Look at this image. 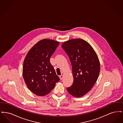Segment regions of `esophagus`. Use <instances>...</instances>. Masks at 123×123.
Returning <instances> with one entry per match:
<instances>
[{"label":"esophagus","instance_id":"34e87169","mask_svg":"<svg viewBox=\"0 0 123 123\" xmlns=\"http://www.w3.org/2000/svg\"><path fill=\"white\" fill-rule=\"evenodd\" d=\"M64 74L62 73V74H61V76H59V77H60V79H61V80H62L63 79V77H64Z\"/></svg>","mask_w":123,"mask_h":123}]
</instances>
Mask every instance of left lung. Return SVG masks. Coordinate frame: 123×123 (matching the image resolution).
<instances>
[{
  "instance_id": "left-lung-1",
  "label": "left lung",
  "mask_w": 123,
  "mask_h": 123,
  "mask_svg": "<svg viewBox=\"0 0 123 123\" xmlns=\"http://www.w3.org/2000/svg\"><path fill=\"white\" fill-rule=\"evenodd\" d=\"M62 47L70 59L74 77L72 85L67 90L71 95L81 97L92 89L98 78V57L91 46L81 39L65 41Z\"/></svg>"
}]
</instances>
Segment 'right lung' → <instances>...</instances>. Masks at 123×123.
<instances>
[{
  "instance_id": "add662e5",
  "label": "right lung",
  "mask_w": 123,
  "mask_h": 123,
  "mask_svg": "<svg viewBox=\"0 0 123 123\" xmlns=\"http://www.w3.org/2000/svg\"><path fill=\"white\" fill-rule=\"evenodd\" d=\"M59 44L51 39L41 40L30 49L24 59V80L29 90L38 96L49 94L60 80L50 62Z\"/></svg>"
}]
</instances>
